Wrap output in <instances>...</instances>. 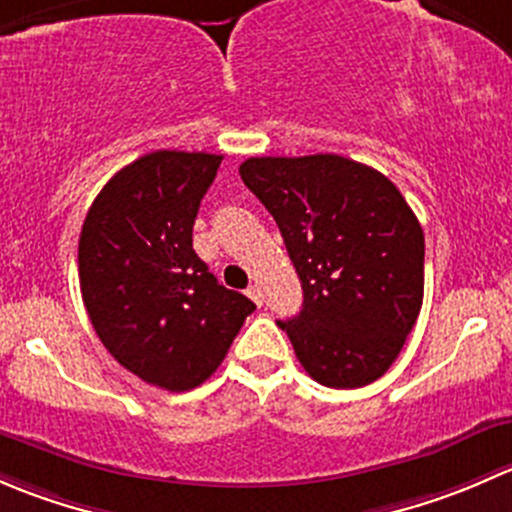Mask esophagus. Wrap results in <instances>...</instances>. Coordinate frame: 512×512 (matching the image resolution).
Masks as SVG:
<instances>
[{
	"label": "esophagus",
	"mask_w": 512,
	"mask_h": 512,
	"mask_svg": "<svg viewBox=\"0 0 512 512\" xmlns=\"http://www.w3.org/2000/svg\"><path fill=\"white\" fill-rule=\"evenodd\" d=\"M247 297L252 299V302L257 304V307H262V289L257 285H252L250 289H247Z\"/></svg>",
	"instance_id": "esophagus-1"
}]
</instances>
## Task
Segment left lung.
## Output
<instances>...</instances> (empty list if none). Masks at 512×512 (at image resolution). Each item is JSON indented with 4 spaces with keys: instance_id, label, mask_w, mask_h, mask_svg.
Segmentation results:
<instances>
[{
    "instance_id": "obj_1",
    "label": "left lung",
    "mask_w": 512,
    "mask_h": 512,
    "mask_svg": "<svg viewBox=\"0 0 512 512\" xmlns=\"http://www.w3.org/2000/svg\"><path fill=\"white\" fill-rule=\"evenodd\" d=\"M240 175L302 282V312L277 324L304 371L332 389L384 376L423 304V230L399 188L334 153L247 158Z\"/></svg>"
}]
</instances>
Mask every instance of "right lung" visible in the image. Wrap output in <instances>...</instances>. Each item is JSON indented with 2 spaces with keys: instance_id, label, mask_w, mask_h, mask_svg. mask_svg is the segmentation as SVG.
Here are the masks:
<instances>
[{
  "instance_id": "right-lung-1",
  "label": "right lung",
  "mask_w": 512,
  "mask_h": 512,
  "mask_svg": "<svg viewBox=\"0 0 512 512\" xmlns=\"http://www.w3.org/2000/svg\"><path fill=\"white\" fill-rule=\"evenodd\" d=\"M220 160L183 151L133 160L103 185L81 227V297L98 339L123 369L165 391L210 379L255 312L193 250Z\"/></svg>"
}]
</instances>
